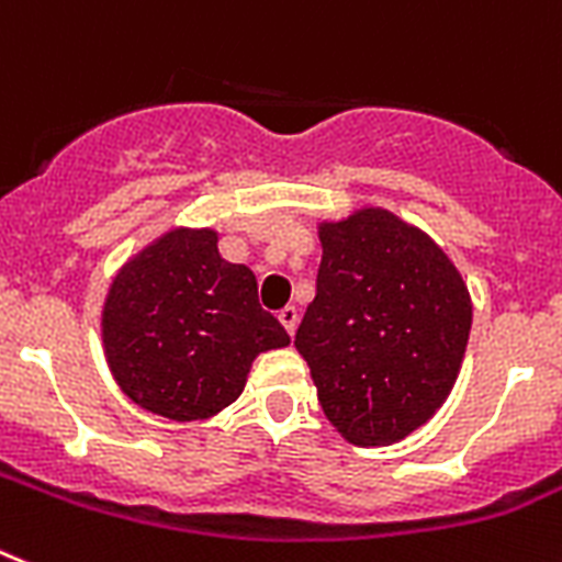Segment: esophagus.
<instances>
[{"label":"esophagus","instance_id":"34e87169","mask_svg":"<svg viewBox=\"0 0 562 562\" xmlns=\"http://www.w3.org/2000/svg\"><path fill=\"white\" fill-rule=\"evenodd\" d=\"M277 317H280V323L285 331L289 334L296 331V325H300V311H296L294 305H285V308H280V314H277Z\"/></svg>","mask_w":562,"mask_h":562}]
</instances>
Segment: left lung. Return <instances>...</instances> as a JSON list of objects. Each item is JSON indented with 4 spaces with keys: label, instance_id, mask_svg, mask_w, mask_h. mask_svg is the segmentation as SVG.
I'll return each instance as SVG.
<instances>
[{
    "label": "left lung",
    "instance_id": "8db88e82",
    "mask_svg": "<svg viewBox=\"0 0 562 562\" xmlns=\"http://www.w3.org/2000/svg\"><path fill=\"white\" fill-rule=\"evenodd\" d=\"M317 296L294 346L325 417L351 446H391L449 400L471 331L457 266L417 225L380 205L317 225Z\"/></svg>",
    "mask_w": 562,
    "mask_h": 562
}]
</instances>
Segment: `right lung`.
Segmentation results:
<instances>
[{
	"label": "right lung",
	"mask_w": 562,
	"mask_h": 562,
	"mask_svg": "<svg viewBox=\"0 0 562 562\" xmlns=\"http://www.w3.org/2000/svg\"><path fill=\"white\" fill-rule=\"evenodd\" d=\"M214 228L165 231L125 259L102 305L108 369L139 408L193 423L243 394L251 362L291 337L259 308L257 277Z\"/></svg>",
	"instance_id": "add662e5"
}]
</instances>
